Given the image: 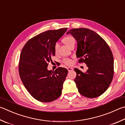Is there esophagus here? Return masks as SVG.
Wrapping results in <instances>:
<instances>
[{
  "label": "esophagus",
  "mask_w": 125,
  "mask_h": 125,
  "mask_svg": "<svg viewBox=\"0 0 125 125\" xmlns=\"http://www.w3.org/2000/svg\"><path fill=\"white\" fill-rule=\"evenodd\" d=\"M67 69L68 71V72H70V71H72V70H73V69L72 68H70V67H68Z\"/></svg>",
  "instance_id": "obj_1"
}]
</instances>
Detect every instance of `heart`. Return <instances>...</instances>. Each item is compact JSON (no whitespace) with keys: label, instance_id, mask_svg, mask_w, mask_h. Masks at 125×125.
I'll list each match as a JSON object with an SVG mask.
<instances>
[{"label":"heart","instance_id":"b5f03b06","mask_svg":"<svg viewBox=\"0 0 125 125\" xmlns=\"http://www.w3.org/2000/svg\"><path fill=\"white\" fill-rule=\"evenodd\" d=\"M62 42H64V44L67 45V46L70 47L72 45L75 44L76 40L74 38V37H73V36L68 35V36H67V37H65L63 38V39H62ZM58 47H59L58 44H57V43H56V44L54 45V46H53L54 51H55V53L56 54L58 53ZM63 62L65 64H66L67 65H70L73 63V61L71 59L67 58L63 59Z\"/></svg>","mask_w":125,"mask_h":125}]
</instances>
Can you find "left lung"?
Returning <instances> with one entry per match:
<instances>
[{
  "label": "left lung",
  "mask_w": 125,
  "mask_h": 125,
  "mask_svg": "<svg viewBox=\"0 0 125 125\" xmlns=\"http://www.w3.org/2000/svg\"><path fill=\"white\" fill-rule=\"evenodd\" d=\"M78 42L76 52L79 63H85L88 69L83 73L74 69V79L78 91L83 96L93 98L106 91L114 76V58L107 43L95 31L85 28L69 30Z\"/></svg>",
  "instance_id": "8db88e82"
}]
</instances>
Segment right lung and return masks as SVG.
<instances>
[{
  "label": "right lung",
  "mask_w": 125,
  "mask_h": 125,
  "mask_svg": "<svg viewBox=\"0 0 125 125\" xmlns=\"http://www.w3.org/2000/svg\"><path fill=\"white\" fill-rule=\"evenodd\" d=\"M67 28L50 30L31 38L24 45L20 57L19 72L24 87L34 98L50 102L62 94L68 70L58 67L47 70L51 57L55 55L53 46Z\"/></svg>",
  "instance_id": "obj_1"
}]
</instances>
